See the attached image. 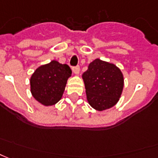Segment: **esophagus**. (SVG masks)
<instances>
[{"label": "esophagus", "mask_w": 158, "mask_h": 158, "mask_svg": "<svg viewBox=\"0 0 158 158\" xmlns=\"http://www.w3.org/2000/svg\"><path fill=\"white\" fill-rule=\"evenodd\" d=\"M72 69H73V72H74V74H75V75H78V74H79V72H80V67L79 66L74 67Z\"/></svg>", "instance_id": "esophagus-1"}]
</instances>
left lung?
Wrapping results in <instances>:
<instances>
[{
	"mask_svg": "<svg viewBox=\"0 0 158 158\" xmlns=\"http://www.w3.org/2000/svg\"><path fill=\"white\" fill-rule=\"evenodd\" d=\"M87 101L97 111L114 107L123 93L124 79L121 69L110 62L96 58L82 74Z\"/></svg>",
	"mask_w": 158,
	"mask_h": 158,
	"instance_id": "obj_1",
	"label": "left lung"
}]
</instances>
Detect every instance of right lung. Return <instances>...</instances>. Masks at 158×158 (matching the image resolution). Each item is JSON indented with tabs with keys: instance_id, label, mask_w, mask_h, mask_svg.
Instances as JSON below:
<instances>
[{
	"instance_id": "obj_1",
	"label": "right lung",
	"mask_w": 158,
	"mask_h": 158,
	"mask_svg": "<svg viewBox=\"0 0 158 158\" xmlns=\"http://www.w3.org/2000/svg\"><path fill=\"white\" fill-rule=\"evenodd\" d=\"M72 71L67 64L56 60L38 67L30 77L33 97L43 106H52L62 99Z\"/></svg>"
}]
</instances>
